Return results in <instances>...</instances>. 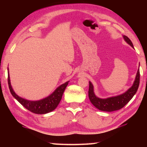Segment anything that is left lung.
Wrapping results in <instances>:
<instances>
[{"label":"left lung","instance_id":"1","mask_svg":"<svg viewBox=\"0 0 147 147\" xmlns=\"http://www.w3.org/2000/svg\"><path fill=\"white\" fill-rule=\"evenodd\" d=\"M123 38L126 43L134 48L132 43L127 36H123ZM139 80H140V73H139V69H138L135 81L130 88H129L125 93L123 94L107 98H100L97 97L94 93L93 84H91V82H89L88 91L89 98L93 105L100 111H113L119 110V109L123 108L136 93L139 88Z\"/></svg>","mask_w":147,"mask_h":147}]
</instances>
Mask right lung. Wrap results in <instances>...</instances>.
Instances as JSON below:
<instances>
[{"mask_svg":"<svg viewBox=\"0 0 147 147\" xmlns=\"http://www.w3.org/2000/svg\"><path fill=\"white\" fill-rule=\"evenodd\" d=\"M8 82L9 91H10L12 96L22 104L24 108H26L28 110L30 111L31 112L36 113V114H45L47 113L51 112V111L54 110L56 107L60 102L62 95L66 87L67 86L69 81L64 83L59 86L55 91H54L51 95L43 99L36 101H30L28 100L20 97L17 94L15 93L13 89H12L11 86L10 80H9V71L8 68Z\"/></svg>","mask_w":147,"mask_h":147,"instance_id":"right-lung-1","label":"right lung"}]
</instances>
